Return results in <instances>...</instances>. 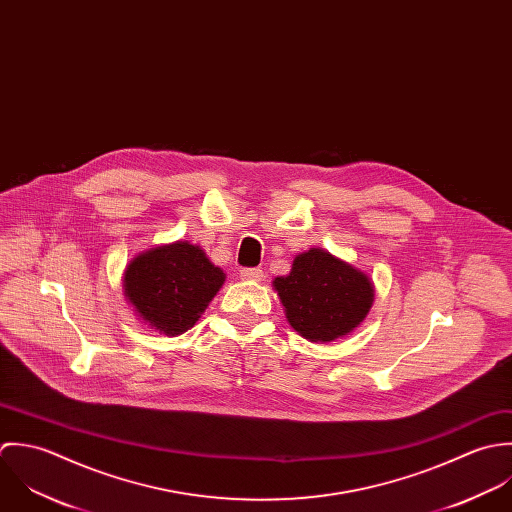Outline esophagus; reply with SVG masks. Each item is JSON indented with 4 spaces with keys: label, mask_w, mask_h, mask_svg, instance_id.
Returning a JSON list of instances; mask_svg holds the SVG:
<instances>
[{
    "label": "esophagus",
    "mask_w": 512,
    "mask_h": 512,
    "mask_svg": "<svg viewBox=\"0 0 512 512\" xmlns=\"http://www.w3.org/2000/svg\"><path fill=\"white\" fill-rule=\"evenodd\" d=\"M239 277L245 281H261L263 279V271L257 267H245L239 271Z\"/></svg>",
    "instance_id": "esophagus-1"
}]
</instances>
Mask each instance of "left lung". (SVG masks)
<instances>
[{
    "label": "left lung",
    "instance_id": "obj_1",
    "mask_svg": "<svg viewBox=\"0 0 512 512\" xmlns=\"http://www.w3.org/2000/svg\"><path fill=\"white\" fill-rule=\"evenodd\" d=\"M291 326L310 342H330L354 330L374 301L370 279L328 251L310 249L287 277L273 281Z\"/></svg>",
    "mask_w": 512,
    "mask_h": 512
}]
</instances>
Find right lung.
<instances>
[{
	"mask_svg": "<svg viewBox=\"0 0 512 512\" xmlns=\"http://www.w3.org/2000/svg\"><path fill=\"white\" fill-rule=\"evenodd\" d=\"M223 281L198 245L178 241L138 255L126 269L124 293L142 320L176 336L196 324Z\"/></svg>",
	"mask_w": 512,
	"mask_h": 512,
	"instance_id": "obj_1",
	"label": "right lung"
}]
</instances>
